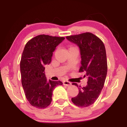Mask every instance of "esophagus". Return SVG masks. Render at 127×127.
<instances>
[{
	"label": "esophagus",
	"instance_id": "esophagus-1",
	"mask_svg": "<svg viewBox=\"0 0 127 127\" xmlns=\"http://www.w3.org/2000/svg\"><path fill=\"white\" fill-rule=\"evenodd\" d=\"M63 85H65L66 86H69L71 85V83H70V82L69 81H63Z\"/></svg>",
	"mask_w": 127,
	"mask_h": 127
}]
</instances>
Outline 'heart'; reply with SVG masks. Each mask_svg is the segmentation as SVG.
<instances>
[{
	"label": "heart",
	"mask_w": 127,
	"mask_h": 127,
	"mask_svg": "<svg viewBox=\"0 0 127 127\" xmlns=\"http://www.w3.org/2000/svg\"><path fill=\"white\" fill-rule=\"evenodd\" d=\"M70 48H71V47H70Z\"/></svg>",
	"instance_id": "heart-1"
}]
</instances>
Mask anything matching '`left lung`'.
<instances>
[{
	"label": "left lung",
	"mask_w": 127,
	"mask_h": 127,
	"mask_svg": "<svg viewBox=\"0 0 127 127\" xmlns=\"http://www.w3.org/2000/svg\"><path fill=\"white\" fill-rule=\"evenodd\" d=\"M66 38L79 46L81 55L79 72H85L84 77H88L86 87L72 83L79 90L78 95L72 98V101L78 107H88L98 97L106 79L107 63L105 45L100 38L91 32L67 36Z\"/></svg>",
	"instance_id": "1"
}]
</instances>
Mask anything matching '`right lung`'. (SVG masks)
<instances>
[{
    "instance_id": "obj_1",
    "label": "right lung",
    "mask_w": 127,
    "mask_h": 127,
    "mask_svg": "<svg viewBox=\"0 0 127 127\" xmlns=\"http://www.w3.org/2000/svg\"><path fill=\"white\" fill-rule=\"evenodd\" d=\"M64 37L39 35L28 41L20 62L21 82L30 104L38 109L48 107L52 101L53 91L61 81H47L45 66L50 63L55 48Z\"/></svg>"
}]
</instances>
